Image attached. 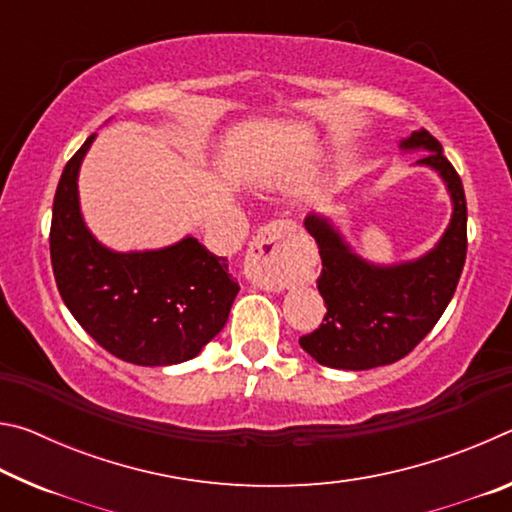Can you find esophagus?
<instances>
[{"label":"esophagus","mask_w":512,"mask_h":512,"mask_svg":"<svg viewBox=\"0 0 512 512\" xmlns=\"http://www.w3.org/2000/svg\"><path fill=\"white\" fill-rule=\"evenodd\" d=\"M291 237L293 225L289 221H273L257 232L244 262V273L255 287L264 291L289 287L293 280Z\"/></svg>","instance_id":"34e87169"}]
</instances>
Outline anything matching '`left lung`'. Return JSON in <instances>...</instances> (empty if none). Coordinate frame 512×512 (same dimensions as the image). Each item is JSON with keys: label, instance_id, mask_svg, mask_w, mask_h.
I'll return each instance as SVG.
<instances>
[{"label": "left lung", "instance_id": "left-lung-1", "mask_svg": "<svg viewBox=\"0 0 512 512\" xmlns=\"http://www.w3.org/2000/svg\"><path fill=\"white\" fill-rule=\"evenodd\" d=\"M404 151H429L418 164L436 169L452 196L454 212L443 239L415 262L375 266L345 244L339 230L318 214L305 228L316 239L323 271L318 291L327 314L318 329L300 336L302 350L339 370H370L406 357L452 300L467 255V203L461 176L429 131H413Z\"/></svg>", "mask_w": 512, "mask_h": 512}]
</instances>
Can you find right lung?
I'll return each instance as SVG.
<instances>
[{
	"label": "right lung",
	"instance_id": "obj_1",
	"mask_svg": "<svg viewBox=\"0 0 512 512\" xmlns=\"http://www.w3.org/2000/svg\"><path fill=\"white\" fill-rule=\"evenodd\" d=\"M90 135L65 164L54 196L49 250L60 298L103 350L137 366L194 359L221 332L239 293L225 257L198 239L115 253L85 228L79 167Z\"/></svg>",
	"mask_w": 512,
	"mask_h": 512
}]
</instances>
